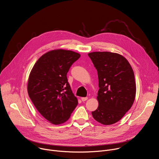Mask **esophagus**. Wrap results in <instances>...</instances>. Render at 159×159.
Returning <instances> with one entry per match:
<instances>
[{"label":"esophagus","instance_id":"34e87169","mask_svg":"<svg viewBox=\"0 0 159 159\" xmlns=\"http://www.w3.org/2000/svg\"><path fill=\"white\" fill-rule=\"evenodd\" d=\"M87 99H88V98H87V97H86V98H81V99H82V101H85L87 100Z\"/></svg>","mask_w":159,"mask_h":159}]
</instances>
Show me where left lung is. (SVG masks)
Returning <instances> with one entry per match:
<instances>
[{
    "mask_svg": "<svg viewBox=\"0 0 159 159\" xmlns=\"http://www.w3.org/2000/svg\"><path fill=\"white\" fill-rule=\"evenodd\" d=\"M98 71L99 106L92 112L95 120L109 125L120 121L131 107L136 95L132 68L122 55L108 52L88 54Z\"/></svg>",
    "mask_w": 159,
    "mask_h": 159,
    "instance_id": "left-lung-1",
    "label": "left lung"
}]
</instances>
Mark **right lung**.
Wrapping results in <instances>:
<instances>
[{"mask_svg":"<svg viewBox=\"0 0 159 159\" xmlns=\"http://www.w3.org/2000/svg\"><path fill=\"white\" fill-rule=\"evenodd\" d=\"M80 57L70 50H52L38 60L30 72L28 95L38 112L53 125L66 121L78 104L66 74Z\"/></svg>","mask_w":159,"mask_h":159,"instance_id":"1","label":"right lung"}]
</instances>
